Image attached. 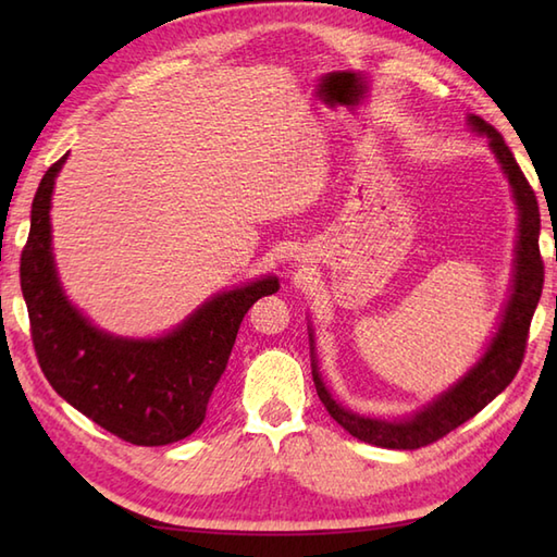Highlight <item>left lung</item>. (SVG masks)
Masks as SVG:
<instances>
[{
	"instance_id": "obj_1",
	"label": "left lung",
	"mask_w": 557,
	"mask_h": 557,
	"mask_svg": "<svg viewBox=\"0 0 557 557\" xmlns=\"http://www.w3.org/2000/svg\"><path fill=\"white\" fill-rule=\"evenodd\" d=\"M467 126L474 134L488 138V148L495 160H498L505 180L510 182L512 200L517 206V244L510 294H507L498 327H495V333L486 345V351L481 354V359L471 366L457 383L449 385L445 393L435 395L429 405L407 413V417H369V413L351 411L349 407L339 405L333 393H330L315 357L313 325H309L315 393L330 411V417H333L342 429L369 445L389 449H417L423 445H431L437 437L447 435L449 431H455L457 425L469 421L471 417H476L488 401L498 397L503 389L512 383V377L517 375L524 359L529 325L531 318H534L543 289V260L539 251V203L510 148L505 146L503 136L476 114L467 116Z\"/></svg>"
}]
</instances>
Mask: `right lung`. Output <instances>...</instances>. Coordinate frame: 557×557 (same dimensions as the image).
I'll list each match as a JSON object with an SVG mask.
<instances>
[{
    "instance_id": "obj_1",
    "label": "right lung",
    "mask_w": 557,
    "mask_h": 557,
    "mask_svg": "<svg viewBox=\"0 0 557 557\" xmlns=\"http://www.w3.org/2000/svg\"><path fill=\"white\" fill-rule=\"evenodd\" d=\"M45 172L21 253V292L47 381L83 417L134 445H170L206 419L246 311L280 289L275 275L212 294L160 337H122L98 327L64 294L52 253V191L64 162Z\"/></svg>"
}]
</instances>
